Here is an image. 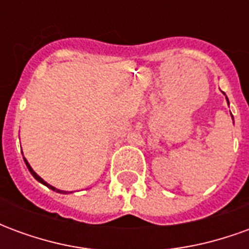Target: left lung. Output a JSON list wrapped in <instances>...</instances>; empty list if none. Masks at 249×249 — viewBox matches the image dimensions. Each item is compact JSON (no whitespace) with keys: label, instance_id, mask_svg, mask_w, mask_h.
<instances>
[{"label":"left lung","instance_id":"1","mask_svg":"<svg viewBox=\"0 0 249 249\" xmlns=\"http://www.w3.org/2000/svg\"><path fill=\"white\" fill-rule=\"evenodd\" d=\"M225 94V93H224ZM225 98H227V96H225ZM227 103H228V98H227ZM228 105H230V103H228ZM232 120H233V117H232Z\"/></svg>","mask_w":249,"mask_h":249}]
</instances>
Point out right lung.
Instances as JSON below:
<instances>
[{
    "label": "right lung",
    "mask_w": 249,
    "mask_h": 249,
    "mask_svg": "<svg viewBox=\"0 0 249 249\" xmlns=\"http://www.w3.org/2000/svg\"><path fill=\"white\" fill-rule=\"evenodd\" d=\"M24 161H25V164H26V167H28V169H29V172L32 173V176H33V178H36V180H37V181H38V183H41V184H44V185H46V187L49 188V189H52V191H56V192H58V193H68L66 192V191H61V189H57L56 187H53V185H51V184H48L45 181V180H44V178H41L40 176H38V175H37V173L35 172V171H33V168L30 167V164L29 162H28V160H26V159H25L24 157Z\"/></svg>",
    "instance_id": "add662e5"
}]
</instances>
